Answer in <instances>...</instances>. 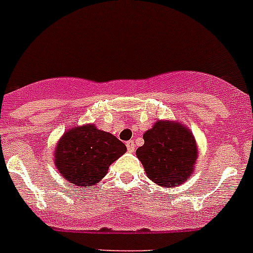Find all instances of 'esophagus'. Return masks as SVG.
<instances>
[{
    "mask_svg": "<svg viewBox=\"0 0 253 253\" xmlns=\"http://www.w3.org/2000/svg\"><path fill=\"white\" fill-rule=\"evenodd\" d=\"M126 149H128V152L133 153L134 149H135V144H134L133 140H129V142H126Z\"/></svg>",
    "mask_w": 253,
    "mask_h": 253,
    "instance_id": "obj_1",
    "label": "esophagus"
}]
</instances>
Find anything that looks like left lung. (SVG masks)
I'll list each match as a JSON object with an SVG mask.
<instances>
[{
	"label": "left lung",
	"instance_id": "1",
	"mask_svg": "<svg viewBox=\"0 0 253 253\" xmlns=\"http://www.w3.org/2000/svg\"><path fill=\"white\" fill-rule=\"evenodd\" d=\"M143 139L144 144L136 149V157L150 180L173 188L189 179L198 148L187 126L172 120H158Z\"/></svg>",
	"mask_w": 253,
	"mask_h": 253
}]
</instances>
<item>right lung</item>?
<instances>
[{"label": "right lung", "instance_id": "add662e5", "mask_svg": "<svg viewBox=\"0 0 253 253\" xmlns=\"http://www.w3.org/2000/svg\"><path fill=\"white\" fill-rule=\"evenodd\" d=\"M125 152L124 143L113 134L85 124L65 131L57 142L54 161L64 179L78 187H90L100 182L110 164Z\"/></svg>", "mask_w": 253, "mask_h": 253}]
</instances>
